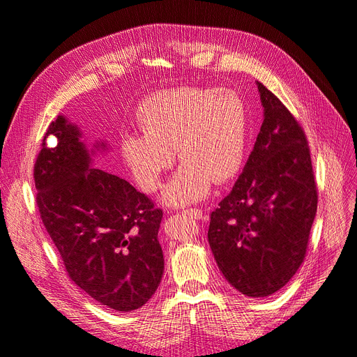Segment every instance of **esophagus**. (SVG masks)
<instances>
[{
    "instance_id": "esophagus-1",
    "label": "esophagus",
    "mask_w": 357,
    "mask_h": 357,
    "mask_svg": "<svg viewBox=\"0 0 357 357\" xmlns=\"http://www.w3.org/2000/svg\"><path fill=\"white\" fill-rule=\"evenodd\" d=\"M183 213L189 215L190 219H195V220H202L205 218V213L201 208H190V210H185Z\"/></svg>"
}]
</instances>
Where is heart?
<instances>
[{
	"label": "heart",
	"instance_id": "b5f03b06",
	"mask_svg": "<svg viewBox=\"0 0 357 357\" xmlns=\"http://www.w3.org/2000/svg\"><path fill=\"white\" fill-rule=\"evenodd\" d=\"M143 134L125 135L121 152L138 188L153 193L172 164H183L164 193V202L181 207L204 199L213 181L231 180L240 171L248 134L247 107L229 89L185 86L159 92L138 109Z\"/></svg>",
	"mask_w": 357,
	"mask_h": 357
}]
</instances>
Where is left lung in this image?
<instances>
[{
	"instance_id": "1",
	"label": "left lung",
	"mask_w": 357,
	"mask_h": 357,
	"mask_svg": "<svg viewBox=\"0 0 357 357\" xmlns=\"http://www.w3.org/2000/svg\"><path fill=\"white\" fill-rule=\"evenodd\" d=\"M264 105L253 152L211 213L208 243L225 278L245 296L275 294L304 262L317 211V185L304 129L257 83Z\"/></svg>"
}]
</instances>
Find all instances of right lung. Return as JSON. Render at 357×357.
I'll list each match as a JSON object with an SVG mask.
<instances>
[{
  "instance_id": "1",
  "label": "right lung",
  "mask_w": 357,
  "mask_h": 357,
  "mask_svg": "<svg viewBox=\"0 0 357 357\" xmlns=\"http://www.w3.org/2000/svg\"><path fill=\"white\" fill-rule=\"evenodd\" d=\"M80 135L62 116L47 128L34 165L40 218L73 282L101 305L129 312L152 298L164 274L162 210L126 180L92 168Z\"/></svg>"
}]
</instances>
